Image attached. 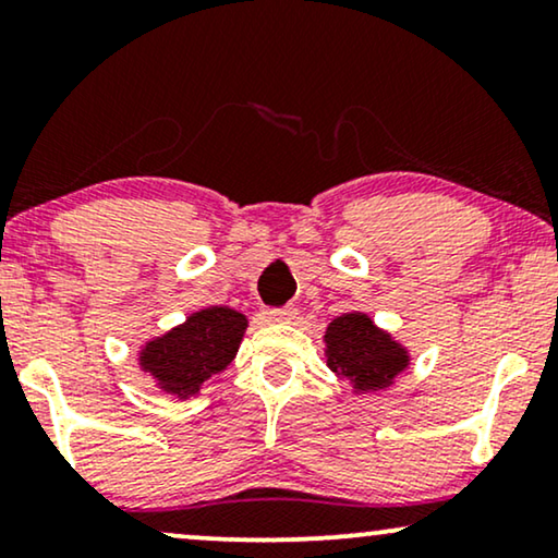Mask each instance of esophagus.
<instances>
[{
	"instance_id": "34e87169",
	"label": "esophagus",
	"mask_w": 558,
	"mask_h": 558,
	"mask_svg": "<svg viewBox=\"0 0 558 558\" xmlns=\"http://www.w3.org/2000/svg\"><path fill=\"white\" fill-rule=\"evenodd\" d=\"M264 315L269 323H292L296 317V307L294 304H287V307H269Z\"/></svg>"
}]
</instances>
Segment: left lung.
<instances>
[{
    "label": "left lung",
    "mask_w": 558,
    "mask_h": 558,
    "mask_svg": "<svg viewBox=\"0 0 558 558\" xmlns=\"http://www.w3.org/2000/svg\"><path fill=\"white\" fill-rule=\"evenodd\" d=\"M327 365L361 391H378L407 368L409 357L399 342L380 332L371 317L342 315L325 332Z\"/></svg>",
    "instance_id": "obj_1"
}]
</instances>
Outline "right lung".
I'll return each instance as SVG.
<instances>
[{"label":"right lung","mask_w":558,"mask_h":558,"mask_svg":"<svg viewBox=\"0 0 558 558\" xmlns=\"http://www.w3.org/2000/svg\"><path fill=\"white\" fill-rule=\"evenodd\" d=\"M246 330V317L228 307L201 310L187 317L185 325L174 327L147 342L142 350V368L157 378L162 391L193 396L213 373L228 368Z\"/></svg>","instance_id":"right-lung-1"}]
</instances>
